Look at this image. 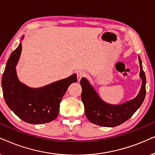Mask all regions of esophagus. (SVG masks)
<instances>
[{"label":"esophagus","instance_id":"esophagus-1","mask_svg":"<svg viewBox=\"0 0 155 155\" xmlns=\"http://www.w3.org/2000/svg\"><path fill=\"white\" fill-rule=\"evenodd\" d=\"M77 80H78V81H80V80H81L82 78L83 77H84V76H86V74L85 72L84 71H78L77 72Z\"/></svg>","mask_w":155,"mask_h":155}]
</instances>
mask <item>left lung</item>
Here are the masks:
<instances>
[{
	"instance_id": "8db88e82",
	"label": "left lung",
	"mask_w": 155,
	"mask_h": 155,
	"mask_svg": "<svg viewBox=\"0 0 155 155\" xmlns=\"http://www.w3.org/2000/svg\"><path fill=\"white\" fill-rule=\"evenodd\" d=\"M142 81L140 93L134 99L121 104H109L104 101L86 78L80 81L82 88L81 100L84 105L86 117L93 124L99 126L114 127L128 120L140 108L146 94V76L143 71L142 61L139 56Z\"/></svg>"
}]
</instances>
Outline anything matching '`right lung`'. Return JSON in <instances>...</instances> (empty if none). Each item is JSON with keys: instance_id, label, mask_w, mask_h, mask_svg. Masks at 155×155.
I'll list each match as a JSON object with an SVG mask.
<instances>
[{"instance_id": "obj_1", "label": "right lung", "mask_w": 155, "mask_h": 155, "mask_svg": "<svg viewBox=\"0 0 155 155\" xmlns=\"http://www.w3.org/2000/svg\"><path fill=\"white\" fill-rule=\"evenodd\" d=\"M21 49L20 43L10 56L2 76L1 85L5 103L25 122L33 124L50 122L57 117L62 98L70 84L77 81V76L74 74L41 88L27 87L19 81L15 68Z\"/></svg>"}]
</instances>
